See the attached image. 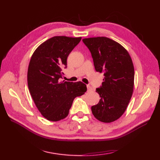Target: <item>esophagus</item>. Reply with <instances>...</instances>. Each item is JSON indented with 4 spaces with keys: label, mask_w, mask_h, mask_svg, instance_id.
Here are the masks:
<instances>
[{
    "label": "esophagus",
    "mask_w": 160,
    "mask_h": 160,
    "mask_svg": "<svg viewBox=\"0 0 160 160\" xmlns=\"http://www.w3.org/2000/svg\"><path fill=\"white\" fill-rule=\"evenodd\" d=\"M87 91H91V90H92V88L91 87V86L87 85Z\"/></svg>",
    "instance_id": "34e87169"
}]
</instances>
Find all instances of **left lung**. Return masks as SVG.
<instances>
[{
  "instance_id": "1",
  "label": "left lung",
  "mask_w": 160,
  "mask_h": 160,
  "mask_svg": "<svg viewBox=\"0 0 160 160\" xmlns=\"http://www.w3.org/2000/svg\"><path fill=\"white\" fill-rule=\"evenodd\" d=\"M92 56L95 69L103 73L100 88L96 89L100 99L91 107L97 120L105 123L120 118L127 109L133 92L134 67L127 50L107 37L84 38Z\"/></svg>"
}]
</instances>
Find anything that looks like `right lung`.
<instances>
[{"mask_svg":"<svg viewBox=\"0 0 160 160\" xmlns=\"http://www.w3.org/2000/svg\"><path fill=\"white\" fill-rule=\"evenodd\" d=\"M82 37L54 36L40 45L33 53L28 71L30 94L36 106L47 120L65 118L75 98L87 91L82 82L60 81L67 59Z\"/></svg>","mask_w":160,"mask_h":160,"instance_id":"add662e5","label":"right lung"}]
</instances>
